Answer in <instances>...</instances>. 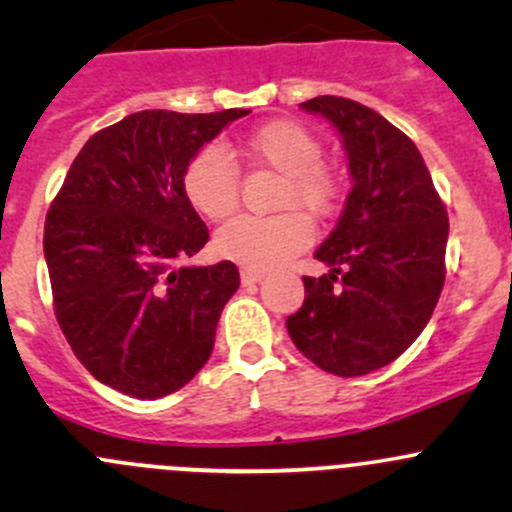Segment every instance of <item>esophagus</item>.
<instances>
[{"instance_id":"obj_1","label":"esophagus","mask_w":512,"mask_h":512,"mask_svg":"<svg viewBox=\"0 0 512 512\" xmlns=\"http://www.w3.org/2000/svg\"><path fill=\"white\" fill-rule=\"evenodd\" d=\"M240 280H242V285H255V282L265 280V272L250 270V267H242V270H240Z\"/></svg>"}]
</instances>
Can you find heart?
<instances>
[{
  "label": "heart",
  "instance_id": "obj_1",
  "mask_svg": "<svg viewBox=\"0 0 512 512\" xmlns=\"http://www.w3.org/2000/svg\"><path fill=\"white\" fill-rule=\"evenodd\" d=\"M240 153L280 173L275 208H302L324 218L339 198V175L322 160V143L297 121H270L242 141ZM183 193L195 213L223 220L240 200V170L220 146H205L183 170ZM312 242V227L299 210L252 218L240 215L215 232V252L250 270H272Z\"/></svg>",
  "mask_w": 512,
  "mask_h": 512
}]
</instances>
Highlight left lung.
I'll return each mask as SVG.
<instances>
[{"label":"left lung","mask_w":512,"mask_h":512,"mask_svg":"<svg viewBox=\"0 0 512 512\" xmlns=\"http://www.w3.org/2000/svg\"><path fill=\"white\" fill-rule=\"evenodd\" d=\"M342 136L354 188L314 257L329 275L302 277L287 317L294 347L319 369L364 376L401 356L431 319L446 280L448 213L406 133L342 96L299 103Z\"/></svg>","instance_id":"8db88e82"}]
</instances>
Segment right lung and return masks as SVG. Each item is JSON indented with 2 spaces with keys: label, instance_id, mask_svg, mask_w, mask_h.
<instances>
[{
  "label": "right lung",
  "instance_id": "right-lung-1",
  "mask_svg": "<svg viewBox=\"0 0 512 512\" xmlns=\"http://www.w3.org/2000/svg\"><path fill=\"white\" fill-rule=\"evenodd\" d=\"M247 113H131L86 141L46 213L56 322L91 376L121 394L168 396L210 359L240 272L227 260L180 265L210 237L183 170Z\"/></svg>",
  "mask_w": 512,
  "mask_h": 512
}]
</instances>
